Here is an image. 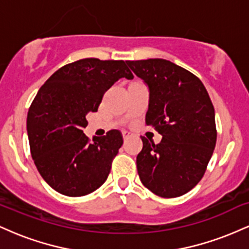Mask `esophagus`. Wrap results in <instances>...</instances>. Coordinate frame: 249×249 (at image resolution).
Returning <instances> with one entry per match:
<instances>
[{"label":"esophagus","mask_w":249,"mask_h":249,"mask_svg":"<svg viewBox=\"0 0 249 249\" xmlns=\"http://www.w3.org/2000/svg\"><path fill=\"white\" fill-rule=\"evenodd\" d=\"M122 134H123V138H124V141H126L127 138H130V137L132 136V133L128 132V131H122Z\"/></svg>","instance_id":"34e87169"}]
</instances>
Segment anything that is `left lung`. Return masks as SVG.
I'll use <instances>...</instances> for the list:
<instances>
[{"instance_id":"obj_1","label":"left lung","mask_w":249,"mask_h":249,"mask_svg":"<svg viewBox=\"0 0 249 249\" xmlns=\"http://www.w3.org/2000/svg\"><path fill=\"white\" fill-rule=\"evenodd\" d=\"M126 63L148 89L146 125L162 137L157 145L142 137L139 178L162 198L182 196L201 180L215 147V112L206 88L198 77L166 59Z\"/></svg>"}]
</instances>
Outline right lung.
Returning <instances> with one entry per match:
<instances>
[{
    "label": "right lung",
    "mask_w": 249,
    "mask_h": 249,
    "mask_svg": "<svg viewBox=\"0 0 249 249\" xmlns=\"http://www.w3.org/2000/svg\"><path fill=\"white\" fill-rule=\"evenodd\" d=\"M121 78H133L124 61L84 58L57 70L37 92L27 118L31 156L42 178L58 193L87 196L107 179L122 133L111 130L90 142L83 127L88 113L96 112Z\"/></svg>",
    "instance_id": "1"
}]
</instances>
